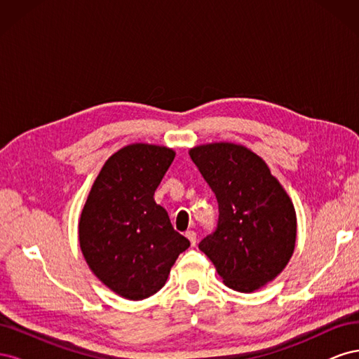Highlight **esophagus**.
I'll return each instance as SVG.
<instances>
[{"instance_id": "obj_1", "label": "esophagus", "mask_w": 359, "mask_h": 359, "mask_svg": "<svg viewBox=\"0 0 359 359\" xmlns=\"http://www.w3.org/2000/svg\"><path fill=\"white\" fill-rule=\"evenodd\" d=\"M186 236L189 238V241H190L191 245H196V238H198L196 232H194V231H189V232H186Z\"/></svg>"}]
</instances>
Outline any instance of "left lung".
Segmentation results:
<instances>
[{
    "instance_id": "left-lung-1",
    "label": "left lung",
    "mask_w": 359,
    "mask_h": 359,
    "mask_svg": "<svg viewBox=\"0 0 359 359\" xmlns=\"http://www.w3.org/2000/svg\"><path fill=\"white\" fill-rule=\"evenodd\" d=\"M219 202V226L199 248L223 283L250 293L286 268L297 243V212L262 157L233 142L190 148Z\"/></svg>"
}]
</instances>
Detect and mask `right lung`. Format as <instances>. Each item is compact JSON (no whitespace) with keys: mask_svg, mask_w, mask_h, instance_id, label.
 I'll return each mask as SVG.
<instances>
[{"mask_svg":"<svg viewBox=\"0 0 359 359\" xmlns=\"http://www.w3.org/2000/svg\"><path fill=\"white\" fill-rule=\"evenodd\" d=\"M175 151L130 144L106 160L79 219L81 252L93 274L116 295L140 301L165 286L190 241L154 201Z\"/></svg>","mask_w":359,"mask_h":359,"instance_id":"obj_1","label":"right lung"}]
</instances>
